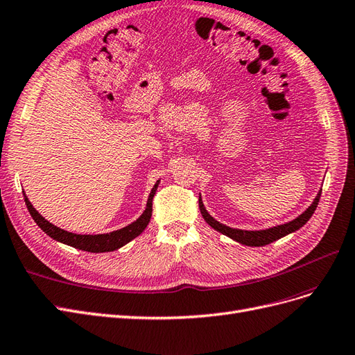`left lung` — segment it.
I'll list each match as a JSON object with an SVG mask.
<instances>
[{"label": "left lung", "instance_id": "8db88e82", "mask_svg": "<svg viewBox=\"0 0 355 355\" xmlns=\"http://www.w3.org/2000/svg\"><path fill=\"white\" fill-rule=\"evenodd\" d=\"M320 194H322V191H318V194L315 196L314 202L311 203V207H308L306 211H304L298 218H295L289 223L286 224H280V225H276V227H271V228H266V230H239V228H232V227H227L221 223H218L216 220H214L212 216L208 214V211L205 209L203 207V202L202 199L199 198V209H200V214L203 216V220L207 221L212 228H215L216 232H220L225 236H228L230 239L236 240V242L242 243V245H246V246H266L271 242H274V240H277L280 237H284L286 234L289 233H293L296 230H300V228L306 224V221L311 218L317 205H318V200H320Z\"/></svg>", "mask_w": 355, "mask_h": 355}]
</instances>
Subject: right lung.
Instances as JSON below:
<instances>
[{"mask_svg":"<svg viewBox=\"0 0 355 355\" xmlns=\"http://www.w3.org/2000/svg\"><path fill=\"white\" fill-rule=\"evenodd\" d=\"M157 186H159V180L156 181V184L153 186L150 194H148L146 209L139 216V218H137L134 223H131L130 225L121 228V230L106 233V234H76V233H69L66 230H62V228L53 225L51 223L45 220L41 214H38V211L32 207V203L26 198V194H25V203H26L29 214L32 215L33 221L38 224V227L42 232L47 233L50 237L57 240V242L69 245L72 248L81 249V250H87V252H94V254L112 252V250H116V249L122 248L123 245H127L128 242H131L132 239H135L137 236H140L143 233L148 221H150V218H152L153 196L157 190Z\"/></svg>","mask_w":355,"mask_h":355,"instance_id":"obj_1","label":"right lung"}]
</instances>
